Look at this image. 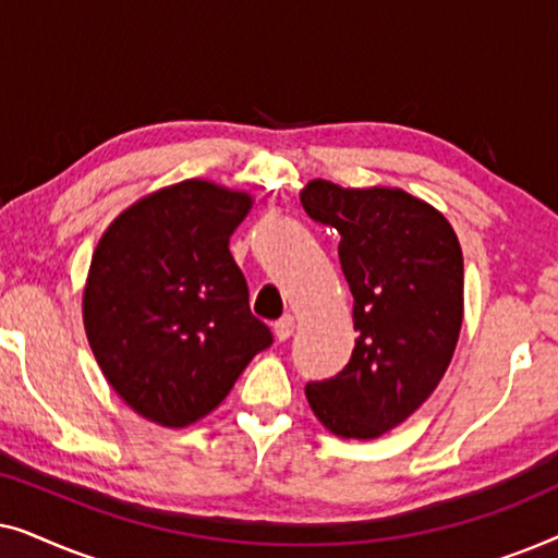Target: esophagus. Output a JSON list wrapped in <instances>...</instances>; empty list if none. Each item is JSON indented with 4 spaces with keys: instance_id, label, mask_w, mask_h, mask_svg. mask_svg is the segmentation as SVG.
Segmentation results:
<instances>
[{
    "instance_id": "esophagus-1",
    "label": "esophagus",
    "mask_w": 558,
    "mask_h": 558,
    "mask_svg": "<svg viewBox=\"0 0 558 558\" xmlns=\"http://www.w3.org/2000/svg\"><path fill=\"white\" fill-rule=\"evenodd\" d=\"M294 317L292 315H284L281 319H277V323H274V335H277V340L279 342H284V340H289L294 335Z\"/></svg>"
}]
</instances>
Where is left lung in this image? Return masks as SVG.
<instances>
[{
    "instance_id": "obj_1",
    "label": "left lung",
    "mask_w": 558,
    "mask_h": 558,
    "mask_svg": "<svg viewBox=\"0 0 558 558\" xmlns=\"http://www.w3.org/2000/svg\"><path fill=\"white\" fill-rule=\"evenodd\" d=\"M300 201L340 233L361 332L345 368L304 393L335 437L376 439L407 422L452 363L464 315L460 241L434 205L401 187L310 180Z\"/></svg>"
}]
</instances>
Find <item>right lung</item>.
I'll return each instance as SVG.
<instances>
[{"label":"right lung","instance_id":"1","mask_svg":"<svg viewBox=\"0 0 558 558\" xmlns=\"http://www.w3.org/2000/svg\"><path fill=\"white\" fill-rule=\"evenodd\" d=\"M251 205L246 190L174 182L121 210L90 256L88 345L119 399L151 424L208 416L271 342L228 248Z\"/></svg>","mask_w":558,"mask_h":558}]
</instances>
